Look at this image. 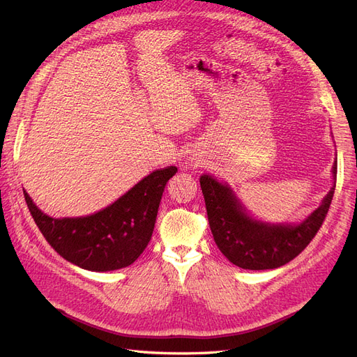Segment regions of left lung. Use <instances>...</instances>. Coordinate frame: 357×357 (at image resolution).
Listing matches in <instances>:
<instances>
[{
  "instance_id": "1",
  "label": "left lung",
  "mask_w": 357,
  "mask_h": 357,
  "mask_svg": "<svg viewBox=\"0 0 357 357\" xmlns=\"http://www.w3.org/2000/svg\"><path fill=\"white\" fill-rule=\"evenodd\" d=\"M337 180V160L332 168ZM210 229L219 250L243 269H274L295 259L314 238L329 211L335 185L321 205L299 225H269L252 219L228 185L199 178Z\"/></svg>"
}]
</instances>
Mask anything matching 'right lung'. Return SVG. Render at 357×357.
Listing matches in <instances>:
<instances>
[{"instance_id": "add662e5", "label": "right lung", "mask_w": 357, "mask_h": 357, "mask_svg": "<svg viewBox=\"0 0 357 357\" xmlns=\"http://www.w3.org/2000/svg\"><path fill=\"white\" fill-rule=\"evenodd\" d=\"M176 167L156 169L109 207L86 218L53 219L24 190L32 219L46 241L68 262L88 271L134 264L152 238L159 202Z\"/></svg>"}]
</instances>
